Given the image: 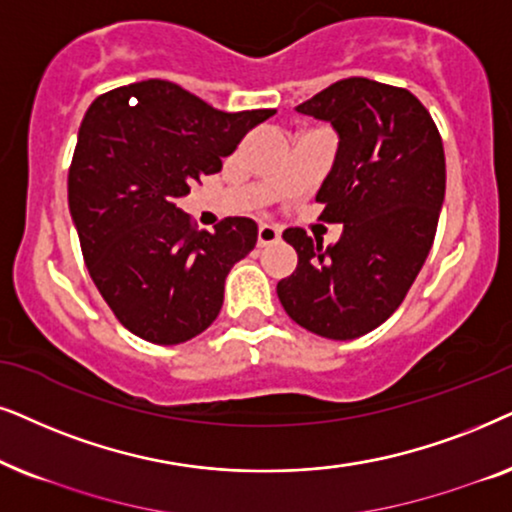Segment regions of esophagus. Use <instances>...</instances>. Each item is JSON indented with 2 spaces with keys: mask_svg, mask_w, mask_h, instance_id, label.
<instances>
[{
  "mask_svg": "<svg viewBox=\"0 0 512 512\" xmlns=\"http://www.w3.org/2000/svg\"><path fill=\"white\" fill-rule=\"evenodd\" d=\"M278 238H281V231H278L274 224H260V229H257V245H260V248L276 243Z\"/></svg>",
  "mask_w": 512,
  "mask_h": 512,
  "instance_id": "1",
  "label": "esophagus"
}]
</instances>
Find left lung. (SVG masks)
I'll return each instance as SVG.
<instances>
[{
    "instance_id": "8db88e82",
    "label": "left lung",
    "mask_w": 512,
    "mask_h": 512,
    "mask_svg": "<svg viewBox=\"0 0 512 512\" xmlns=\"http://www.w3.org/2000/svg\"><path fill=\"white\" fill-rule=\"evenodd\" d=\"M297 112L330 121L339 135L316 201L320 220L344 231L323 248V238L285 229L297 269L276 292L297 325L344 342L384 323L424 267L445 201V149L419 98L365 77L327 86Z\"/></svg>"
}]
</instances>
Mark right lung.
<instances>
[{
    "label": "right lung",
    "mask_w": 512,
    "mask_h": 512,
    "mask_svg": "<svg viewBox=\"0 0 512 512\" xmlns=\"http://www.w3.org/2000/svg\"><path fill=\"white\" fill-rule=\"evenodd\" d=\"M274 114L222 112L163 79L119 86L88 107L67 201L88 274L133 335L173 346L217 318L224 278L255 248L257 224L227 217L213 234L199 231L175 201Z\"/></svg>",
    "instance_id": "1"
}]
</instances>
